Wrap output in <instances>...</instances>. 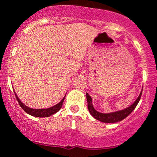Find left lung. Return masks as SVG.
Returning <instances> with one entry per match:
<instances>
[{
    "label": "left lung",
    "mask_w": 157,
    "mask_h": 157,
    "mask_svg": "<svg viewBox=\"0 0 157 157\" xmlns=\"http://www.w3.org/2000/svg\"><path fill=\"white\" fill-rule=\"evenodd\" d=\"M86 100H87V107L88 110L90 111V115L96 119L97 120L101 121L103 123H107V124H112V123H117L120 122L121 120H124L127 116H128L133 111V110L136 108V105L139 103L140 99L141 94H142V91L140 92V95L138 96V98L136 99V100L132 104L129 106L128 107L125 108L124 110H120V111H114V112H110V113H101L97 111L96 110L94 109V107H93L92 104V99L91 97L89 95V94L86 93Z\"/></svg>",
    "instance_id": "8db88e82"
}]
</instances>
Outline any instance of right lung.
<instances>
[{"instance_id": "1", "label": "right lung", "mask_w": 157, "mask_h": 157, "mask_svg": "<svg viewBox=\"0 0 157 157\" xmlns=\"http://www.w3.org/2000/svg\"><path fill=\"white\" fill-rule=\"evenodd\" d=\"M15 96H16L17 100L18 101V103H19V105L21 106V107L26 113H28L29 115H30V116L40 118L49 117V116H52V115L55 114L56 112H58V111L61 109L62 106H63L65 97H63V99H62L58 104L54 105V106H53V107H49V108H43V109H33V108H30V107L25 106V105L19 99V98H18L17 95L16 94H15Z\"/></svg>"}]
</instances>
